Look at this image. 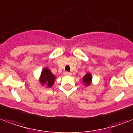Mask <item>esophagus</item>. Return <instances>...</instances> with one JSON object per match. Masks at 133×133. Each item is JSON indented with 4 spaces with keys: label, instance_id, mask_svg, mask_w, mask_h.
Segmentation results:
<instances>
[{
    "label": "esophagus",
    "instance_id": "obj_1",
    "mask_svg": "<svg viewBox=\"0 0 133 133\" xmlns=\"http://www.w3.org/2000/svg\"><path fill=\"white\" fill-rule=\"evenodd\" d=\"M64 74L65 75H72V73H71V72H68V71L65 72Z\"/></svg>",
    "mask_w": 133,
    "mask_h": 133
}]
</instances>
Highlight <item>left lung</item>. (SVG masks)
Here are the masks:
<instances>
[{"label": "left lung", "mask_w": 133, "mask_h": 133, "mask_svg": "<svg viewBox=\"0 0 133 133\" xmlns=\"http://www.w3.org/2000/svg\"><path fill=\"white\" fill-rule=\"evenodd\" d=\"M83 82L86 84L87 86L90 85L91 82V75L90 73H87L86 75L83 77Z\"/></svg>", "instance_id": "left-lung-1"}]
</instances>
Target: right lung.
Instances as JSON below:
<instances>
[{"mask_svg": "<svg viewBox=\"0 0 133 133\" xmlns=\"http://www.w3.org/2000/svg\"><path fill=\"white\" fill-rule=\"evenodd\" d=\"M55 80V76L51 73L48 68H44L41 74L40 82L43 85H46L47 87H51L53 85Z\"/></svg>", "mask_w": 133, "mask_h": 133, "instance_id": "right-lung-1", "label": "right lung"}]
</instances>
